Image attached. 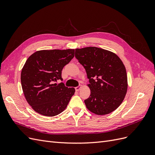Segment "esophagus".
Masks as SVG:
<instances>
[{
    "mask_svg": "<svg viewBox=\"0 0 155 155\" xmlns=\"http://www.w3.org/2000/svg\"><path fill=\"white\" fill-rule=\"evenodd\" d=\"M81 85H79V86L76 87V88H75V89H76V91H79V90H80V88H81Z\"/></svg>",
    "mask_w": 155,
    "mask_h": 155,
    "instance_id": "esophagus-1",
    "label": "esophagus"
}]
</instances>
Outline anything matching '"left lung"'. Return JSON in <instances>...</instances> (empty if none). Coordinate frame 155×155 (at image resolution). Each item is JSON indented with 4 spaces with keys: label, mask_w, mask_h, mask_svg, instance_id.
Returning a JSON list of instances; mask_svg holds the SVG:
<instances>
[{
    "label": "left lung",
    "mask_w": 155,
    "mask_h": 155,
    "mask_svg": "<svg viewBox=\"0 0 155 155\" xmlns=\"http://www.w3.org/2000/svg\"><path fill=\"white\" fill-rule=\"evenodd\" d=\"M75 57L85 68L91 95L87 109L97 115L109 114L124 100L127 90L125 67L115 54L97 47L76 49Z\"/></svg>",
    "instance_id": "1"
}]
</instances>
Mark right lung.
I'll return each instance as SVG.
<instances>
[{
    "label": "right lung",
    "instance_id": "right-lung-1",
    "mask_svg": "<svg viewBox=\"0 0 155 155\" xmlns=\"http://www.w3.org/2000/svg\"><path fill=\"white\" fill-rule=\"evenodd\" d=\"M74 57V50H40L28 58L22 69L21 85L26 100L35 112L46 116L62 112L74 94L63 83L61 71Z\"/></svg>",
    "mask_w": 155,
    "mask_h": 155
}]
</instances>
